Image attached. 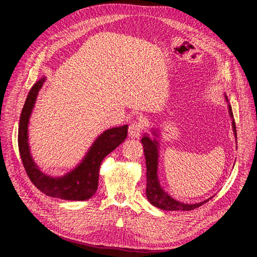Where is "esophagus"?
<instances>
[{
    "mask_svg": "<svg viewBox=\"0 0 257 257\" xmlns=\"http://www.w3.org/2000/svg\"><path fill=\"white\" fill-rule=\"evenodd\" d=\"M143 131V124L141 122L134 121L130 124L128 126V135L132 138H137L139 135H141Z\"/></svg>",
    "mask_w": 257,
    "mask_h": 257,
    "instance_id": "esophagus-1",
    "label": "esophagus"
}]
</instances>
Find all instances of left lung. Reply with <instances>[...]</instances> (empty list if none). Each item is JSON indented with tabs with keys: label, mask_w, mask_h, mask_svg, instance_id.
<instances>
[{
	"label": "left lung",
	"mask_w": 257,
	"mask_h": 257,
	"mask_svg": "<svg viewBox=\"0 0 257 257\" xmlns=\"http://www.w3.org/2000/svg\"><path fill=\"white\" fill-rule=\"evenodd\" d=\"M229 114L231 116L232 130L235 132V136L237 138V131H236V123L234 120V114L231 111V107L229 106ZM142 144L144 147L145 158H146V165H147V188H146V195L148 200L150 203L162 210H170V211H177V210H183V211H190L194 210L201 205L207 203L208 200L203 201L199 204H182L180 201H177L174 198L170 197L161 188L159 179H158V143L148 136H144L142 139Z\"/></svg>",
	"instance_id": "1"
}]
</instances>
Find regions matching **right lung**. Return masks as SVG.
<instances>
[{"label": "right lung", "instance_id": "add662e5", "mask_svg": "<svg viewBox=\"0 0 257 257\" xmlns=\"http://www.w3.org/2000/svg\"><path fill=\"white\" fill-rule=\"evenodd\" d=\"M44 81L45 78L38 80L30 90L20 115L18 147L23 167L31 182L46 195L66 200L89 199L97 190L100 163L107 154L125 141L127 125L105 131L92 145L80 164L65 176L52 178L44 175L33 162L28 145L29 119L35 104L37 93Z\"/></svg>", "mask_w": 257, "mask_h": 257}]
</instances>
